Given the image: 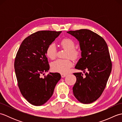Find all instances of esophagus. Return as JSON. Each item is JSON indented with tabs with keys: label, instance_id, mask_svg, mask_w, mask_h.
Listing matches in <instances>:
<instances>
[{
	"label": "esophagus",
	"instance_id": "esophagus-1",
	"mask_svg": "<svg viewBox=\"0 0 122 122\" xmlns=\"http://www.w3.org/2000/svg\"><path fill=\"white\" fill-rule=\"evenodd\" d=\"M61 77H64L65 76H66V74H65V73H61Z\"/></svg>",
	"mask_w": 122,
	"mask_h": 122
}]
</instances>
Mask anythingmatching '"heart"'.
Returning <instances> with one entry per match:
<instances>
[{
	"instance_id": "1",
	"label": "heart",
	"mask_w": 122,
	"mask_h": 122,
	"mask_svg": "<svg viewBox=\"0 0 122 122\" xmlns=\"http://www.w3.org/2000/svg\"><path fill=\"white\" fill-rule=\"evenodd\" d=\"M60 45L63 49L67 50L66 58H70L76 60L78 58L79 51L75 48V42L70 38H64L60 42ZM56 49L54 44L49 45L46 50V55L48 58L53 60L56 56ZM72 66V62L70 60L58 59L51 64L52 69L54 71L59 73H66Z\"/></svg>"
}]
</instances>
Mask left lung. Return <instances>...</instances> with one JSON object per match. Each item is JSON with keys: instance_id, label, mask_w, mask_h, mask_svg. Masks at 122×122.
I'll return each instance as SVG.
<instances>
[{"instance_id": "8db88e82", "label": "left lung", "mask_w": 122, "mask_h": 122, "mask_svg": "<svg viewBox=\"0 0 122 122\" xmlns=\"http://www.w3.org/2000/svg\"><path fill=\"white\" fill-rule=\"evenodd\" d=\"M79 41L81 58L75 68L83 71L74 73V97L80 102L90 104L102 94L112 70V62L107 43L102 37L87 29L67 32ZM85 70L88 71L84 72Z\"/></svg>"}]
</instances>
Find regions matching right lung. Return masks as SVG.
Returning a JSON list of instances; mask_svg holds the SVG:
<instances>
[{"mask_svg": "<svg viewBox=\"0 0 122 122\" xmlns=\"http://www.w3.org/2000/svg\"><path fill=\"white\" fill-rule=\"evenodd\" d=\"M61 31H39L22 41L15 58L14 66L18 86L23 97L35 106L46 103L52 95L61 79L59 73L41 75L50 69L46 50Z\"/></svg>", "mask_w": 122, "mask_h": 122, "instance_id": "add662e5", "label": "right lung"}]
</instances>
